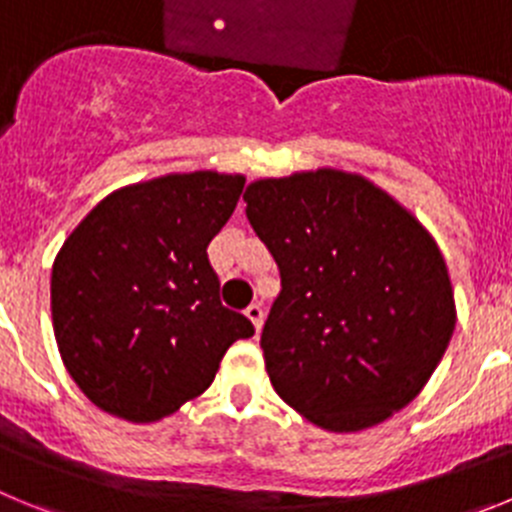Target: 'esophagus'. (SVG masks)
<instances>
[{
	"instance_id": "esophagus-1",
	"label": "esophagus",
	"mask_w": 512,
	"mask_h": 512,
	"mask_svg": "<svg viewBox=\"0 0 512 512\" xmlns=\"http://www.w3.org/2000/svg\"><path fill=\"white\" fill-rule=\"evenodd\" d=\"M246 318L251 320L253 328H256V333L261 330V325H264V307L259 305V302H253V305L246 307Z\"/></svg>"
}]
</instances>
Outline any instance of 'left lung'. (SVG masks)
<instances>
[{
  "mask_svg": "<svg viewBox=\"0 0 512 512\" xmlns=\"http://www.w3.org/2000/svg\"><path fill=\"white\" fill-rule=\"evenodd\" d=\"M243 200L282 274L261 333L277 395L330 433L366 431L410 405L456 325L449 269L428 228L341 169L256 179Z\"/></svg>",
  "mask_w": 512,
  "mask_h": 512,
  "instance_id": "left-lung-1",
  "label": "left lung"
}]
</instances>
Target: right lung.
Returning <instances> with one entry per match:
<instances>
[{"instance_id":"obj_1","label":"right lung","mask_w":512,"mask_h":512,"mask_svg":"<svg viewBox=\"0 0 512 512\" xmlns=\"http://www.w3.org/2000/svg\"><path fill=\"white\" fill-rule=\"evenodd\" d=\"M246 176L166 174L107 194L71 230L51 274L66 372L104 413L156 423L200 397L225 351L253 336L220 305L207 246Z\"/></svg>"}]
</instances>
